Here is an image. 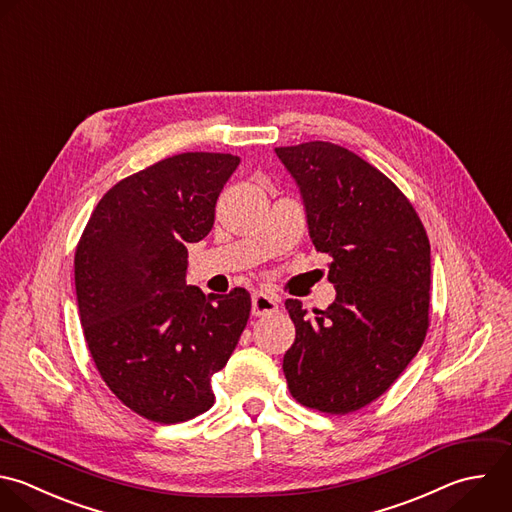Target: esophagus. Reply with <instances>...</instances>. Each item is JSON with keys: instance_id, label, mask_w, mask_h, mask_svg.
<instances>
[{"instance_id": "esophagus-1", "label": "esophagus", "mask_w": 512, "mask_h": 512, "mask_svg": "<svg viewBox=\"0 0 512 512\" xmlns=\"http://www.w3.org/2000/svg\"><path fill=\"white\" fill-rule=\"evenodd\" d=\"M278 310V298L266 292H254L252 294V314L254 316H266Z\"/></svg>"}]
</instances>
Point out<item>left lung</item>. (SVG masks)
I'll list each match as a JSON object with an SVG mask.
<instances>
[{
    "label": "left lung",
    "mask_w": 512,
    "mask_h": 512,
    "mask_svg": "<svg viewBox=\"0 0 512 512\" xmlns=\"http://www.w3.org/2000/svg\"><path fill=\"white\" fill-rule=\"evenodd\" d=\"M300 186L312 244L326 252L336 300L326 310L284 302L294 344L284 354L302 406L348 414L382 396L420 350L430 318V244L410 200L332 142L276 148Z\"/></svg>",
    "instance_id": "left-lung-1"
}]
</instances>
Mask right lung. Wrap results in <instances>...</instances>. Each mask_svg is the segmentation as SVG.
Wrapping results in <instances>:
<instances>
[{"instance_id": "obj_1", "label": "right lung", "mask_w": 512, "mask_h": 512, "mask_svg": "<svg viewBox=\"0 0 512 512\" xmlns=\"http://www.w3.org/2000/svg\"><path fill=\"white\" fill-rule=\"evenodd\" d=\"M232 154L186 152L112 186L76 246L84 338L116 398L160 424L214 404L210 378L232 356L250 294L186 284L188 244L214 226L216 200L238 168Z\"/></svg>"}]
</instances>
